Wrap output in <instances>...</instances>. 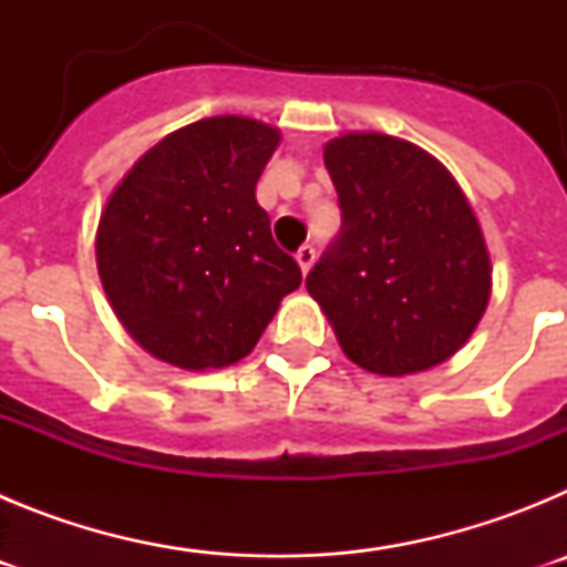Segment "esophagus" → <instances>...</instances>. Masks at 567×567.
Here are the masks:
<instances>
[{"mask_svg":"<svg viewBox=\"0 0 567 567\" xmlns=\"http://www.w3.org/2000/svg\"><path fill=\"white\" fill-rule=\"evenodd\" d=\"M295 258H298V264H300V272L307 275L309 269H312V264H315V247H312V244H303V247L295 252Z\"/></svg>","mask_w":567,"mask_h":567,"instance_id":"obj_1","label":"esophagus"}]
</instances>
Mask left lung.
Masks as SVG:
<instances>
[{
    "label": "left lung",
    "mask_w": 567,
    "mask_h": 567,
    "mask_svg": "<svg viewBox=\"0 0 567 567\" xmlns=\"http://www.w3.org/2000/svg\"><path fill=\"white\" fill-rule=\"evenodd\" d=\"M323 162L340 233L307 289L346 358L389 378L449 360L491 295V260L463 189L437 158L392 135H340Z\"/></svg>",
    "instance_id": "left-lung-1"
}]
</instances>
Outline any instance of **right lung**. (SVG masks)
<instances>
[{
  "label": "right lung",
  "mask_w": 567,
  "mask_h": 567,
  "mask_svg": "<svg viewBox=\"0 0 567 567\" xmlns=\"http://www.w3.org/2000/svg\"><path fill=\"white\" fill-rule=\"evenodd\" d=\"M280 135L240 115L175 130L113 189L96 233L104 292L164 363L221 369L247 358L300 267L272 240L255 184Z\"/></svg>",
  "instance_id": "add662e5"
}]
</instances>
